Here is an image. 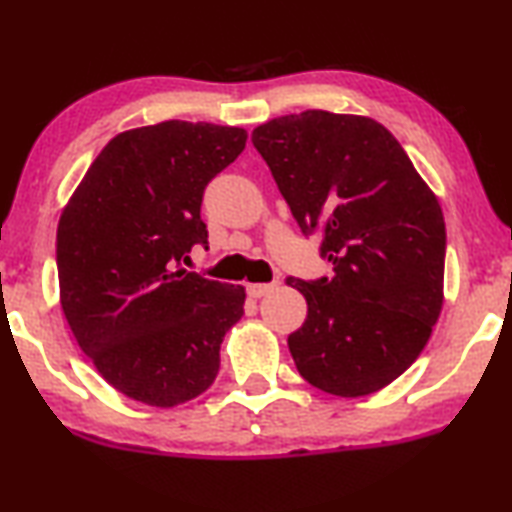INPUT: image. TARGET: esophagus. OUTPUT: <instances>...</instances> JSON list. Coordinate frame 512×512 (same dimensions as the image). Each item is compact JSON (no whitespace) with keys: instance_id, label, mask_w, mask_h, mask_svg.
Returning <instances> with one entry per match:
<instances>
[{"instance_id":"34e87169","label":"esophagus","mask_w":512,"mask_h":512,"mask_svg":"<svg viewBox=\"0 0 512 512\" xmlns=\"http://www.w3.org/2000/svg\"><path fill=\"white\" fill-rule=\"evenodd\" d=\"M269 290H273V283H250V285H246V292H248L253 299L264 297V294L269 292Z\"/></svg>"}]
</instances>
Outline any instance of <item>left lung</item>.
<instances>
[{
    "mask_svg": "<svg viewBox=\"0 0 512 512\" xmlns=\"http://www.w3.org/2000/svg\"><path fill=\"white\" fill-rule=\"evenodd\" d=\"M253 146L331 276L292 278L308 315L287 336L297 371L364 397L420 357L443 306L445 222L401 143L371 118L304 111L269 120Z\"/></svg>",
    "mask_w": 512,
    "mask_h": 512,
    "instance_id": "obj_1",
    "label": "left lung"
}]
</instances>
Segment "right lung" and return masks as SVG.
<instances>
[{
    "instance_id": "add662e5",
    "label": "right lung",
    "mask_w": 512,
    "mask_h": 512,
    "mask_svg": "<svg viewBox=\"0 0 512 512\" xmlns=\"http://www.w3.org/2000/svg\"><path fill=\"white\" fill-rule=\"evenodd\" d=\"M246 129L167 120L106 143L57 227L62 311L81 350L125 397L157 408L213 385L246 292L185 271L208 246L206 185L246 148Z\"/></svg>"
}]
</instances>
